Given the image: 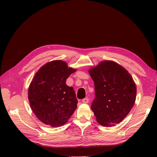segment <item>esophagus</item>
Returning <instances> with one entry per match:
<instances>
[{
	"label": "esophagus",
	"instance_id": "obj_1",
	"mask_svg": "<svg viewBox=\"0 0 157 157\" xmlns=\"http://www.w3.org/2000/svg\"><path fill=\"white\" fill-rule=\"evenodd\" d=\"M88 101H89V99L88 98H85L82 99V102L84 103H88Z\"/></svg>",
	"mask_w": 157,
	"mask_h": 157
}]
</instances>
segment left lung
Listing matches in <instances>:
<instances>
[{"instance_id": "obj_1", "label": "left lung", "mask_w": 157, "mask_h": 157, "mask_svg": "<svg viewBox=\"0 0 157 157\" xmlns=\"http://www.w3.org/2000/svg\"><path fill=\"white\" fill-rule=\"evenodd\" d=\"M88 72L94 82L91 109L98 123L113 126L120 123L134 105L136 86L130 74L113 61H103Z\"/></svg>"}]
</instances>
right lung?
Instances as JSON below:
<instances>
[{"label": "right lung", "mask_w": 157, "mask_h": 157, "mask_svg": "<svg viewBox=\"0 0 157 157\" xmlns=\"http://www.w3.org/2000/svg\"><path fill=\"white\" fill-rule=\"evenodd\" d=\"M76 69L63 61L55 60L44 65L36 73L28 90L32 111L44 124L58 127L67 123L77 107L73 87L66 80Z\"/></svg>", "instance_id": "add662e5"}]
</instances>
